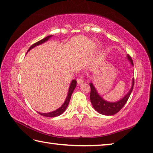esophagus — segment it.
<instances>
[{
	"label": "esophagus",
	"instance_id": "obj_1",
	"mask_svg": "<svg viewBox=\"0 0 153 153\" xmlns=\"http://www.w3.org/2000/svg\"><path fill=\"white\" fill-rule=\"evenodd\" d=\"M84 79H83V77H82V76H80V77H77V84H82V83H84Z\"/></svg>",
	"mask_w": 153,
	"mask_h": 153
}]
</instances>
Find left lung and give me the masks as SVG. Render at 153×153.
I'll list each match as a JSON object with an SVG mask.
<instances>
[{"label":"left lung","mask_w":153,"mask_h":153,"mask_svg":"<svg viewBox=\"0 0 153 153\" xmlns=\"http://www.w3.org/2000/svg\"><path fill=\"white\" fill-rule=\"evenodd\" d=\"M127 58L130 62L131 65L134 66L133 61L131 58L128 55H127ZM134 86V79H132V82H131V87L129 92L124 96V97L118 100L117 102H108L107 100L103 99L102 97L100 96L96 89L95 86L93 85L92 83H90V101H91L92 105L94 107V109L97 111L98 113L102 115H113L118 113L128 101V98L130 96L131 92L133 90V88Z\"/></svg>","instance_id":"1"}]
</instances>
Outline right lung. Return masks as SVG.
Returning a JSON list of instances; mask_svg holds the SVG:
<instances>
[{"label":"right lung","mask_w":153,"mask_h":153,"mask_svg":"<svg viewBox=\"0 0 153 153\" xmlns=\"http://www.w3.org/2000/svg\"><path fill=\"white\" fill-rule=\"evenodd\" d=\"M52 35L51 36H48L47 37H46L45 38H43L42 40H41L40 41H38V42H36L35 44H33L32 46H30V48L28 49V51H30L31 49H32L33 48L36 47V46H38V45H42V44L45 43L46 41H48L50 38L52 37ZM76 84H77V81L76 79H73L71 82L70 84V86H69V90H68V94H67V96L66 97V99L65 100V102H63V104L61 105V107H59L57 109L55 110V111H52V112H49V113H38L40 114V115H42V116H45V117H57V116L61 115L62 113H63L65 109L67 107V106H68L69 101H70V99H71V95H72V93H73L74 89L76 88Z\"/></svg>","instance_id":"obj_1"}]
</instances>
